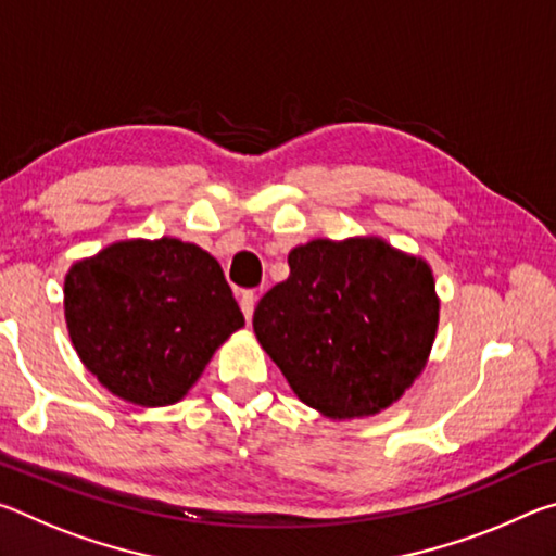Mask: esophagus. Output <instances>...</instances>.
Returning a JSON list of instances; mask_svg holds the SVG:
<instances>
[{
  "label": "esophagus",
  "instance_id": "esophagus-1",
  "mask_svg": "<svg viewBox=\"0 0 556 556\" xmlns=\"http://www.w3.org/2000/svg\"><path fill=\"white\" fill-rule=\"evenodd\" d=\"M255 304H257V296L252 294V291H244V294L240 296V308H242L244 321H248V324H250V318H252V312H255Z\"/></svg>",
  "mask_w": 556,
  "mask_h": 556
}]
</instances>
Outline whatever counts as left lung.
Masks as SVG:
<instances>
[{"label":"left lung","instance_id":"obj_1","mask_svg":"<svg viewBox=\"0 0 556 556\" xmlns=\"http://www.w3.org/2000/svg\"><path fill=\"white\" fill-rule=\"evenodd\" d=\"M439 299L425 260L380 238L312 240L260 299L255 336L296 397L331 419L378 414L425 370Z\"/></svg>","mask_w":556,"mask_h":556}]
</instances>
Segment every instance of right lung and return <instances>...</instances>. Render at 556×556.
<instances>
[{"label": "right lung", "instance_id": "obj_1", "mask_svg": "<svg viewBox=\"0 0 556 556\" xmlns=\"http://www.w3.org/2000/svg\"><path fill=\"white\" fill-rule=\"evenodd\" d=\"M65 324L100 384L142 407L184 397L244 316L215 257L176 238L125 240L65 275Z\"/></svg>", "mask_w": 556, "mask_h": 556}]
</instances>
